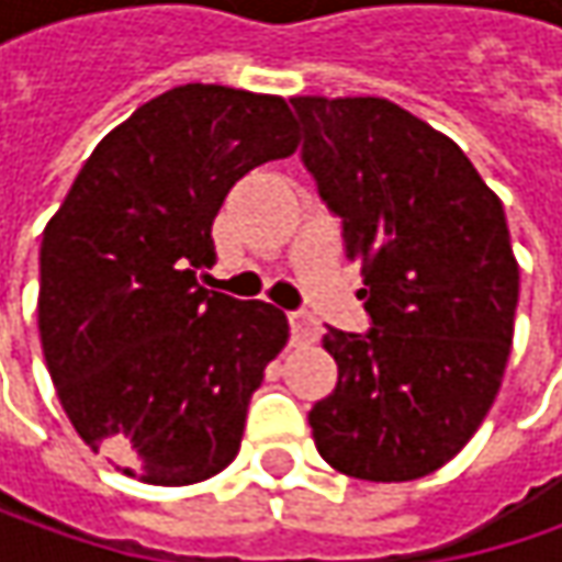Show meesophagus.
<instances>
[{
	"label": "esophagus",
	"mask_w": 562,
	"mask_h": 562,
	"mask_svg": "<svg viewBox=\"0 0 562 562\" xmlns=\"http://www.w3.org/2000/svg\"><path fill=\"white\" fill-rule=\"evenodd\" d=\"M291 340L293 344H315L318 340V322L310 313H291Z\"/></svg>",
	"instance_id": "esophagus-1"
}]
</instances>
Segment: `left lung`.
I'll return each mask as SVG.
<instances>
[{
    "mask_svg": "<svg viewBox=\"0 0 562 562\" xmlns=\"http://www.w3.org/2000/svg\"><path fill=\"white\" fill-rule=\"evenodd\" d=\"M303 162L344 218L369 335L328 328L335 394L310 413L322 460L362 482L450 463L501 391L519 262L501 196L447 134L381 97H293Z\"/></svg>",
    "mask_w": 562,
    "mask_h": 562,
    "instance_id": "8db88e82",
    "label": "left lung"
}]
</instances>
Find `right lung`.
I'll return each mask as SVG.
<instances>
[{"label":"right lung","instance_id":"obj_1","mask_svg":"<svg viewBox=\"0 0 562 562\" xmlns=\"http://www.w3.org/2000/svg\"><path fill=\"white\" fill-rule=\"evenodd\" d=\"M300 146L284 97L184 83L112 127L43 231L36 325L80 441L146 485L218 475L291 337L262 300L205 291L212 222Z\"/></svg>","mask_w":562,"mask_h":562}]
</instances>
